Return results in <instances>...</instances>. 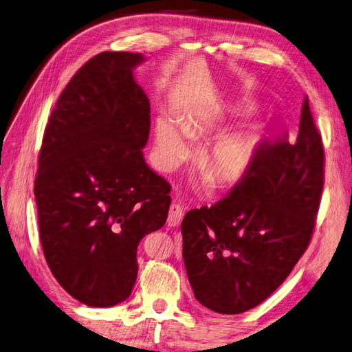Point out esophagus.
<instances>
[{
	"mask_svg": "<svg viewBox=\"0 0 352 352\" xmlns=\"http://www.w3.org/2000/svg\"><path fill=\"white\" fill-rule=\"evenodd\" d=\"M184 217V210L179 204H171L170 205V211H168V217H167V225L168 226H179Z\"/></svg>",
	"mask_w": 352,
	"mask_h": 352,
	"instance_id": "esophagus-1",
	"label": "esophagus"
}]
</instances>
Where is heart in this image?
I'll use <instances>...</instances> for the list:
<instances>
[{
	"label": "heart",
	"instance_id": "obj_1",
	"mask_svg": "<svg viewBox=\"0 0 352 352\" xmlns=\"http://www.w3.org/2000/svg\"><path fill=\"white\" fill-rule=\"evenodd\" d=\"M195 120L184 118L181 124L168 116L156 120V155L164 167L173 168L190 153V141L186 131H195ZM252 147L243 135H225L211 146L208 152L214 175L217 181L229 182L240 177L249 167Z\"/></svg>",
	"mask_w": 352,
	"mask_h": 352
}]
</instances>
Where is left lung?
Listing matches in <instances>:
<instances>
[{
    "label": "left lung",
    "instance_id": "obj_1",
    "mask_svg": "<svg viewBox=\"0 0 352 352\" xmlns=\"http://www.w3.org/2000/svg\"><path fill=\"white\" fill-rule=\"evenodd\" d=\"M324 144L305 97L299 133L264 141L240 184L182 220V256L195 296L221 314L267 299L310 245L324 190Z\"/></svg>",
    "mask_w": 352,
    "mask_h": 352
}]
</instances>
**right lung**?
<instances>
[{
    "mask_svg": "<svg viewBox=\"0 0 352 352\" xmlns=\"http://www.w3.org/2000/svg\"><path fill=\"white\" fill-rule=\"evenodd\" d=\"M144 56L104 52L77 71L42 140L34 199L50 270L89 307L123 302L136 281L142 236L166 223L171 190L142 148L150 103L135 82Z\"/></svg>",
    "mask_w": 352,
    "mask_h": 352,
    "instance_id": "right-lung-1",
    "label": "right lung"
}]
</instances>
